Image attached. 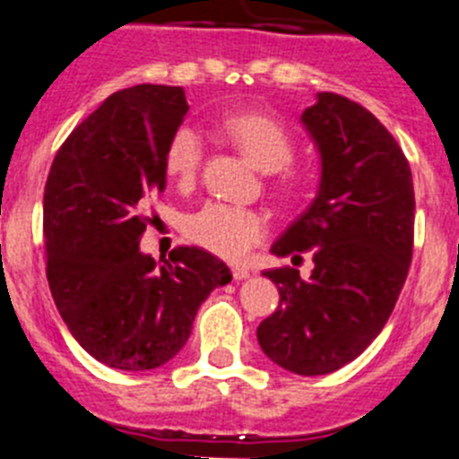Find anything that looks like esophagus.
Masks as SVG:
<instances>
[{
  "label": "esophagus",
  "instance_id": "obj_1",
  "mask_svg": "<svg viewBox=\"0 0 459 459\" xmlns=\"http://www.w3.org/2000/svg\"><path fill=\"white\" fill-rule=\"evenodd\" d=\"M250 275V271L246 266H232V278L234 280H246Z\"/></svg>",
  "mask_w": 459,
  "mask_h": 459
}]
</instances>
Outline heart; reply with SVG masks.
<instances>
[{
  "instance_id": "obj_1",
  "label": "heart",
  "mask_w": 459,
  "mask_h": 459,
  "mask_svg": "<svg viewBox=\"0 0 459 459\" xmlns=\"http://www.w3.org/2000/svg\"><path fill=\"white\" fill-rule=\"evenodd\" d=\"M222 135L248 158L255 168L275 174V188L294 195L301 177L291 168L294 135L285 124L266 112L241 109L218 121ZM204 163V142L190 126H179L169 135L163 152V168L169 181L181 188L195 184ZM190 241L225 259H243L269 232V221L262 211L234 206L225 202H206L190 213L184 225Z\"/></svg>"
}]
</instances>
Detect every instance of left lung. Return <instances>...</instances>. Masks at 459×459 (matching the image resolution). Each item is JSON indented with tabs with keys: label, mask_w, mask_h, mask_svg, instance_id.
Wrapping results in <instances>:
<instances>
[{
	"label": "left lung",
	"mask_w": 459,
	"mask_h": 459,
	"mask_svg": "<svg viewBox=\"0 0 459 459\" xmlns=\"http://www.w3.org/2000/svg\"><path fill=\"white\" fill-rule=\"evenodd\" d=\"M322 152L319 195L271 253L303 259L264 271L280 306L259 324V347L303 377L328 375L354 360L379 335L407 280L413 255V181L395 137L356 100L322 91L303 112Z\"/></svg>",
	"instance_id": "8db88e82"
}]
</instances>
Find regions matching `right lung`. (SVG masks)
I'll list each match as a JSON object with an SVG mask.
<instances>
[{
    "label": "right lung",
    "instance_id": "right-lung-1",
    "mask_svg": "<svg viewBox=\"0 0 459 459\" xmlns=\"http://www.w3.org/2000/svg\"><path fill=\"white\" fill-rule=\"evenodd\" d=\"M188 112L186 91L137 84L73 128L43 193L46 275L80 347L117 370H153L179 354L197 307L232 273L197 246L168 259L140 253L163 152Z\"/></svg>",
    "mask_w": 459,
    "mask_h": 459
}]
</instances>
